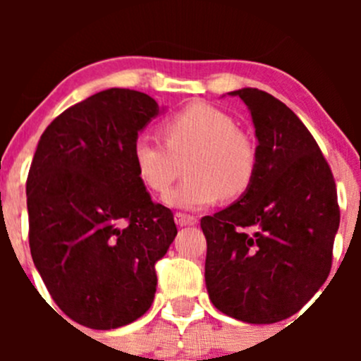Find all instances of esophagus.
Wrapping results in <instances>:
<instances>
[{
  "label": "esophagus",
  "mask_w": 361,
  "mask_h": 361,
  "mask_svg": "<svg viewBox=\"0 0 361 361\" xmlns=\"http://www.w3.org/2000/svg\"><path fill=\"white\" fill-rule=\"evenodd\" d=\"M174 220L180 227H185V225H194L197 221V218L192 216V214H185V213H176L174 214Z\"/></svg>",
  "instance_id": "34e87169"
}]
</instances>
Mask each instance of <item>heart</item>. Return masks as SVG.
<instances>
[{
  "instance_id": "heart-1",
  "label": "heart",
  "mask_w": 361,
  "mask_h": 361,
  "mask_svg": "<svg viewBox=\"0 0 361 361\" xmlns=\"http://www.w3.org/2000/svg\"><path fill=\"white\" fill-rule=\"evenodd\" d=\"M164 136L143 133L133 147L134 164L143 183L164 194L180 176L187 158L188 178L166 195L169 206L201 209L245 194L257 171V145L225 111L192 103L164 122Z\"/></svg>"
}]
</instances>
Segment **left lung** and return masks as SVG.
<instances>
[{"mask_svg": "<svg viewBox=\"0 0 361 361\" xmlns=\"http://www.w3.org/2000/svg\"><path fill=\"white\" fill-rule=\"evenodd\" d=\"M231 94L250 108L258 162L243 197L201 220L204 276L218 311L267 325L300 311L329 278L337 188L316 140L285 103L258 89Z\"/></svg>", "mask_w": 361, "mask_h": 361, "instance_id": "obj_1", "label": "left lung"}]
</instances>
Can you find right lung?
<instances>
[{
    "mask_svg": "<svg viewBox=\"0 0 361 361\" xmlns=\"http://www.w3.org/2000/svg\"><path fill=\"white\" fill-rule=\"evenodd\" d=\"M155 115L148 94H94L50 122L29 167L32 262L61 311L89 329H118L150 309L155 264L178 234L133 157Z\"/></svg>",
    "mask_w": 361,
    "mask_h": 361,
    "instance_id": "obj_1",
    "label": "right lung"
}]
</instances>
